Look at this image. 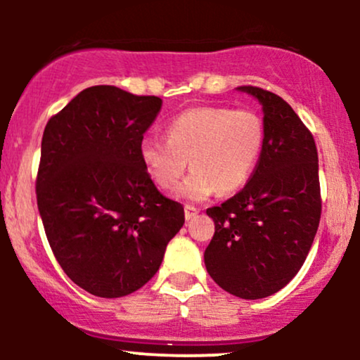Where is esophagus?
I'll use <instances>...</instances> for the list:
<instances>
[{
	"instance_id": "esophagus-1",
	"label": "esophagus",
	"mask_w": 360,
	"mask_h": 360,
	"mask_svg": "<svg viewBox=\"0 0 360 360\" xmlns=\"http://www.w3.org/2000/svg\"><path fill=\"white\" fill-rule=\"evenodd\" d=\"M200 213V208H196V206H191V205H186L184 206V217H186V220H193L194 217H196V214Z\"/></svg>"
}]
</instances>
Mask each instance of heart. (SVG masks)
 Segmentation results:
<instances>
[{
	"label": "heart",
	"mask_w": 360,
	"mask_h": 360,
	"mask_svg": "<svg viewBox=\"0 0 360 360\" xmlns=\"http://www.w3.org/2000/svg\"><path fill=\"white\" fill-rule=\"evenodd\" d=\"M264 146L266 127L255 111L198 106L169 122L167 139H143L140 159L164 191L179 184L189 160L193 171L177 193L184 200L205 201L218 189L230 194L249 183Z\"/></svg>",
	"instance_id": "b5f03b06"
}]
</instances>
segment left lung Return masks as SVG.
Listing matches in <instances>:
<instances>
[{
	"mask_svg": "<svg viewBox=\"0 0 360 360\" xmlns=\"http://www.w3.org/2000/svg\"><path fill=\"white\" fill-rule=\"evenodd\" d=\"M237 89L262 105L266 146L242 191L206 210L214 235L205 266L226 292L259 300L286 286L311 249L321 214L318 152L283 98L255 86Z\"/></svg>",
	"mask_w": 360,
	"mask_h": 360,
	"instance_id": "left-lung-1",
	"label": "left lung"
}]
</instances>
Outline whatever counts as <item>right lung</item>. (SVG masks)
Segmentation results:
<instances>
[{"instance_id":"obj_1","label":"right lung","mask_w":360,"mask_h":360,"mask_svg":"<svg viewBox=\"0 0 360 360\" xmlns=\"http://www.w3.org/2000/svg\"><path fill=\"white\" fill-rule=\"evenodd\" d=\"M162 100L117 86H91L49 120L37 174V205L62 271L100 298L148 283L184 208L160 194L140 142Z\"/></svg>"}]
</instances>
